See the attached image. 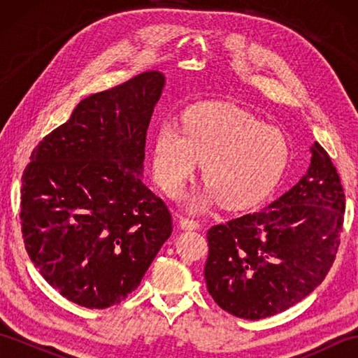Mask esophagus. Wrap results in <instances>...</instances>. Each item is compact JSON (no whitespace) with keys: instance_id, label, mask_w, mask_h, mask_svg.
I'll use <instances>...</instances> for the list:
<instances>
[{"instance_id":"1","label":"esophagus","mask_w":358,"mask_h":358,"mask_svg":"<svg viewBox=\"0 0 358 358\" xmlns=\"http://www.w3.org/2000/svg\"><path fill=\"white\" fill-rule=\"evenodd\" d=\"M180 226H181V229H185V231H195V229H199V227H200V223L196 222V220H191V218L183 217L180 220Z\"/></svg>"}]
</instances>
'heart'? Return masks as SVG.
<instances>
[{"label": "heart", "instance_id": "heart-1", "mask_svg": "<svg viewBox=\"0 0 358 358\" xmlns=\"http://www.w3.org/2000/svg\"><path fill=\"white\" fill-rule=\"evenodd\" d=\"M289 150L278 127L235 108L212 106L189 112L183 132L173 123L157 129L152 167L159 187L175 195L203 163L208 186L186 196V206L199 210L220 200L226 208H245L278 183Z\"/></svg>", "mask_w": 358, "mask_h": 358}]
</instances>
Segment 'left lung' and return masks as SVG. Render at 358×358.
<instances>
[{
    "mask_svg": "<svg viewBox=\"0 0 358 358\" xmlns=\"http://www.w3.org/2000/svg\"><path fill=\"white\" fill-rule=\"evenodd\" d=\"M299 183L268 208L208 231V291L235 317L260 320L296 305L324 280L343 229L345 194L320 144Z\"/></svg>",
    "mask_w": 358,
    "mask_h": 358,
    "instance_id": "obj_1",
    "label": "left lung"
}]
</instances>
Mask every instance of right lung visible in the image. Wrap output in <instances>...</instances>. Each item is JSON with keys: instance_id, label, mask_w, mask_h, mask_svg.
<instances>
[{"instance_id": "obj_1", "label": "right lung", "mask_w": 358, "mask_h": 358, "mask_svg": "<svg viewBox=\"0 0 358 358\" xmlns=\"http://www.w3.org/2000/svg\"><path fill=\"white\" fill-rule=\"evenodd\" d=\"M163 87L164 75L150 71L85 98L40 141L22 173L27 254L80 306L104 309L127 299L172 234L169 209L141 178Z\"/></svg>"}]
</instances>
